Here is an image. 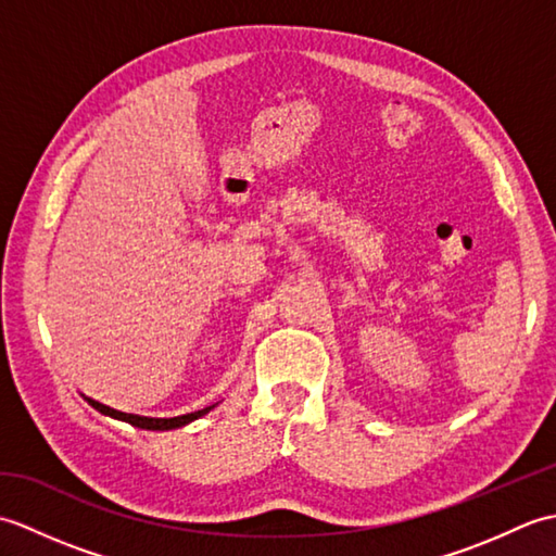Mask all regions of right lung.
<instances>
[{"instance_id": "1", "label": "right lung", "mask_w": 556, "mask_h": 556, "mask_svg": "<svg viewBox=\"0 0 556 556\" xmlns=\"http://www.w3.org/2000/svg\"><path fill=\"white\" fill-rule=\"evenodd\" d=\"M88 404L92 408H98L104 416H112L116 420H124L128 425H134V428H143V430H174V428H184L191 420H198L200 416H205L207 410H212L215 406H207V408H200L193 413H186V416H176V418H146V416H134V413H122V410H114L110 406L100 404V401H92L88 399Z\"/></svg>"}]
</instances>
